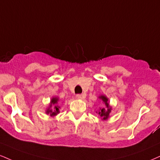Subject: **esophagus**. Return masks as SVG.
Masks as SVG:
<instances>
[{"instance_id": "1", "label": "esophagus", "mask_w": 160, "mask_h": 160, "mask_svg": "<svg viewBox=\"0 0 160 160\" xmlns=\"http://www.w3.org/2000/svg\"><path fill=\"white\" fill-rule=\"evenodd\" d=\"M76 98L79 100H82V99H83V95H77Z\"/></svg>"}]
</instances>
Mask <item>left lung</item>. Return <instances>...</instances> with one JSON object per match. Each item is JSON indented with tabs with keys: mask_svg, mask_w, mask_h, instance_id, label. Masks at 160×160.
Returning <instances> with one entry per match:
<instances>
[{
	"mask_svg": "<svg viewBox=\"0 0 160 160\" xmlns=\"http://www.w3.org/2000/svg\"><path fill=\"white\" fill-rule=\"evenodd\" d=\"M98 98L103 101V107H99L98 110L96 112V113H98L102 121H106L109 118L112 109V107L109 104V98L104 95H101L98 96Z\"/></svg>",
	"mask_w": 160,
	"mask_h": 160,
	"instance_id": "obj_1",
	"label": "left lung"
}]
</instances>
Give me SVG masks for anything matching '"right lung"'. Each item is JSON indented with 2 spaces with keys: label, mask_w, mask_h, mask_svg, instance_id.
<instances>
[{
  "label": "right lung",
  "mask_w": 160,
  "mask_h": 160,
  "mask_svg": "<svg viewBox=\"0 0 160 160\" xmlns=\"http://www.w3.org/2000/svg\"><path fill=\"white\" fill-rule=\"evenodd\" d=\"M59 97H53L51 99L50 103L46 109L45 113L47 115H50L51 117H54L60 112V106L59 103Z\"/></svg>",
  "instance_id": "obj_1"
}]
</instances>
